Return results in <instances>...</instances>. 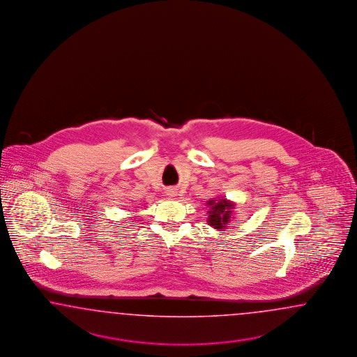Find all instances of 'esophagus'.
Instances as JSON below:
<instances>
[{"label":"esophagus","instance_id":"1","mask_svg":"<svg viewBox=\"0 0 357 357\" xmlns=\"http://www.w3.org/2000/svg\"><path fill=\"white\" fill-rule=\"evenodd\" d=\"M174 194H175V192H174L173 190H170V191L167 192V195H170V196H174Z\"/></svg>","mask_w":357,"mask_h":357}]
</instances>
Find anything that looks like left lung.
I'll list each match as a JSON object with an SVG mask.
<instances>
[{"instance_id": "8db88e82", "label": "left lung", "mask_w": 357, "mask_h": 357, "mask_svg": "<svg viewBox=\"0 0 357 357\" xmlns=\"http://www.w3.org/2000/svg\"><path fill=\"white\" fill-rule=\"evenodd\" d=\"M208 206H211L209 213V225L217 227V229H225L230 218V203H227L225 199L216 202V200H209Z\"/></svg>"}]
</instances>
